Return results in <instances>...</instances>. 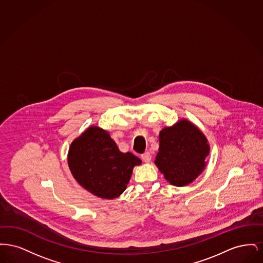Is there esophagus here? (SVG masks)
<instances>
[{"instance_id": "1", "label": "esophagus", "mask_w": 263, "mask_h": 263, "mask_svg": "<svg viewBox=\"0 0 263 263\" xmlns=\"http://www.w3.org/2000/svg\"><path fill=\"white\" fill-rule=\"evenodd\" d=\"M141 159L145 162V163H149L152 160V155H151L149 152H145L144 154L141 155Z\"/></svg>"}]
</instances>
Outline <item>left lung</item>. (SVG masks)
Here are the masks:
<instances>
[{
  "instance_id": "obj_1",
  "label": "left lung",
  "mask_w": 263,
  "mask_h": 263,
  "mask_svg": "<svg viewBox=\"0 0 263 263\" xmlns=\"http://www.w3.org/2000/svg\"><path fill=\"white\" fill-rule=\"evenodd\" d=\"M159 140L155 163L167 181L175 186H184L200 175L210 149L207 139L196 126L180 120L163 129Z\"/></svg>"
}]
</instances>
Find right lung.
<instances>
[{"label": "right lung", "instance_id": "add662e5", "mask_svg": "<svg viewBox=\"0 0 263 263\" xmlns=\"http://www.w3.org/2000/svg\"><path fill=\"white\" fill-rule=\"evenodd\" d=\"M68 163L83 187L100 198L113 199L123 193L141 160L121 153L106 131L92 126L71 144Z\"/></svg>", "mask_w": 263, "mask_h": 263}]
</instances>
